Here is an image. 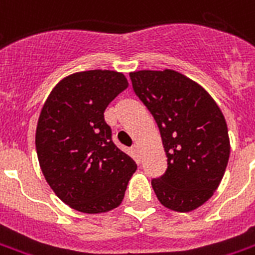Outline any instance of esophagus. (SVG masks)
I'll return each mask as SVG.
<instances>
[{
	"mask_svg": "<svg viewBox=\"0 0 255 255\" xmlns=\"http://www.w3.org/2000/svg\"><path fill=\"white\" fill-rule=\"evenodd\" d=\"M132 149H133V152H135V153H139V145H137V144L132 145Z\"/></svg>",
	"mask_w": 255,
	"mask_h": 255,
	"instance_id": "esophagus-1",
	"label": "esophagus"
}]
</instances>
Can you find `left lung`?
Returning <instances> with one entry per match:
<instances>
[{
    "mask_svg": "<svg viewBox=\"0 0 255 255\" xmlns=\"http://www.w3.org/2000/svg\"><path fill=\"white\" fill-rule=\"evenodd\" d=\"M132 88L152 114L167 156L151 180L159 202L187 213L213 197L226 171L230 140L222 111L195 81L172 69L129 73Z\"/></svg>",
    "mask_w": 255,
    "mask_h": 255,
    "instance_id": "obj_1",
    "label": "left lung"
}]
</instances>
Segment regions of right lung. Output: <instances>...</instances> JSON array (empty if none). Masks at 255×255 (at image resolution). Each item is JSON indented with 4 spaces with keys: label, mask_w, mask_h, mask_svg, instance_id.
Here are the masks:
<instances>
[{
    "label": "right lung",
    "mask_w": 255,
    "mask_h": 255,
    "mask_svg": "<svg viewBox=\"0 0 255 255\" xmlns=\"http://www.w3.org/2000/svg\"><path fill=\"white\" fill-rule=\"evenodd\" d=\"M127 87L119 72H77L60 81L42 107L36 129L40 167L54 194L77 211L116 209L136 171L104 120L108 104Z\"/></svg>",
    "instance_id": "right-lung-1"
}]
</instances>
